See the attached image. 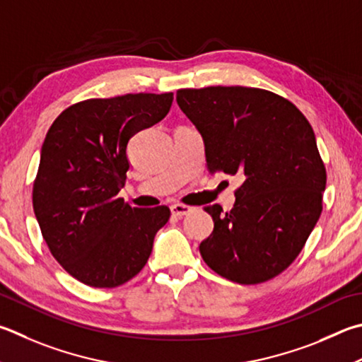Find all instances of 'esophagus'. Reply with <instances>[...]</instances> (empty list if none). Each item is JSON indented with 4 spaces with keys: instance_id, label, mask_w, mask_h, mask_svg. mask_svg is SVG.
I'll return each instance as SVG.
<instances>
[{
    "instance_id": "esophagus-1",
    "label": "esophagus",
    "mask_w": 362,
    "mask_h": 362,
    "mask_svg": "<svg viewBox=\"0 0 362 362\" xmlns=\"http://www.w3.org/2000/svg\"><path fill=\"white\" fill-rule=\"evenodd\" d=\"M170 212H173L174 216H179V218H182V216H185L189 212H193V207L185 206V204H174V206L170 207Z\"/></svg>"
}]
</instances>
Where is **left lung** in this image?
I'll list each match as a JSON object with an SVG mask.
<instances>
[{
  "label": "left lung",
  "instance_id": "obj_1",
  "mask_svg": "<svg viewBox=\"0 0 362 362\" xmlns=\"http://www.w3.org/2000/svg\"><path fill=\"white\" fill-rule=\"evenodd\" d=\"M177 104L202 136L209 173L245 179L229 212L206 207L214 231L201 242L202 259L240 285L277 277L323 210L326 169L310 123L293 103L261 88H183Z\"/></svg>",
  "mask_w": 362,
  "mask_h": 362
}]
</instances>
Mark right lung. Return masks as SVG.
<instances>
[{"label": "right lung", "instance_id": "add662e5", "mask_svg": "<svg viewBox=\"0 0 362 362\" xmlns=\"http://www.w3.org/2000/svg\"><path fill=\"white\" fill-rule=\"evenodd\" d=\"M173 93H136L72 104L57 117L41 148L33 209L50 253L93 288L127 284L146 266L166 206L131 207L128 141L168 115Z\"/></svg>", "mask_w": 362, "mask_h": 362}]
</instances>
